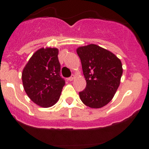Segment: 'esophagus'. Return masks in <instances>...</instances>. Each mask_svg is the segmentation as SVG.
Listing matches in <instances>:
<instances>
[{"label":"esophagus","instance_id":"34e87169","mask_svg":"<svg viewBox=\"0 0 149 149\" xmlns=\"http://www.w3.org/2000/svg\"><path fill=\"white\" fill-rule=\"evenodd\" d=\"M74 78V75H72L70 77H68V81H72Z\"/></svg>","mask_w":149,"mask_h":149}]
</instances>
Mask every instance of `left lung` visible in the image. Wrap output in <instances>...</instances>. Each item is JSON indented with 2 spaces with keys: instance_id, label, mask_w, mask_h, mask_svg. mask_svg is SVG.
<instances>
[{
  "instance_id": "1",
  "label": "left lung",
  "mask_w": 149,
  "mask_h": 149,
  "mask_svg": "<svg viewBox=\"0 0 149 149\" xmlns=\"http://www.w3.org/2000/svg\"><path fill=\"white\" fill-rule=\"evenodd\" d=\"M86 86L79 93L83 103L91 108H101L113 98L122 75V62L115 54L94 44L79 47Z\"/></svg>"
}]
</instances>
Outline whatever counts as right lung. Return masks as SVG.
Here are the masks:
<instances>
[{
    "mask_svg": "<svg viewBox=\"0 0 149 149\" xmlns=\"http://www.w3.org/2000/svg\"><path fill=\"white\" fill-rule=\"evenodd\" d=\"M58 49L40 48L30 57L22 72L24 89L29 98L42 107L57 102L65 85L60 76Z\"/></svg>",
    "mask_w": 149,
    "mask_h": 149,
    "instance_id": "obj_1",
    "label": "right lung"
}]
</instances>
